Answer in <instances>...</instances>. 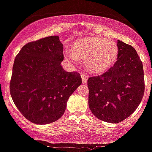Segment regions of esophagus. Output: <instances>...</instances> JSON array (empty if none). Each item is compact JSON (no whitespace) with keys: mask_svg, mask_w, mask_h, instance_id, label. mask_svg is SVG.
Here are the masks:
<instances>
[{"mask_svg":"<svg viewBox=\"0 0 152 152\" xmlns=\"http://www.w3.org/2000/svg\"><path fill=\"white\" fill-rule=\"evenodd\" d=\"M81 78H82V82H83V83H87V82H88V76H87V75L82 74Z\"/></svg>","mask_w":152,"mask_h":152,"instance_id":"esophagus-1","label":"esophagus"}]
</instances>
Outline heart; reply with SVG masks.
Here are the masks:
<instances>
[{"instance_id":"obj_1","label":"heart","mask_w":152,"mask_h":152,"mask_svg":"<svg viewBox=\"0 0 152 152\" xmlns=\"http://www.w3.org/2000/svg\"><path fill=\"white\" fill-rule=\"evenodd\" d=\"M118 47L115 42L104 38H85L73 45V51L66 49L65 56L74 64L86 59L88 69L94 72L104 71L117 60Z\"/></svg>"}]
</instances>
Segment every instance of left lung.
I'll list each match as a JSON object with an SVG mask.
<instances>
[{"mask_svg":"<svg viewBox=\"0 0 152 152\" xmlns=\"http://www.w3.org/2000/svg\"><path fill=\"white\" fill-rule=\"evenodd\" d=\"M117 61L100 76L90 77L88 105L101 121L118 123L129 118L144 93V69L132 46L118 40Z\"/></svg>","mask_w":152,"mask_h":152,"instance_id":"left-lung-1","label":"left lung"}]
</instances>
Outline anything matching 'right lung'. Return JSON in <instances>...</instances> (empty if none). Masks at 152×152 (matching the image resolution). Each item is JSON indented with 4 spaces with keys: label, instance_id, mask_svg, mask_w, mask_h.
I'll return each mask as SVG.
<instances>
[{
    "label": "right lung",
    "instance_id": "add662e5",
    "mask_svg": "<svg viewBox=\"0 0 152 152\" xmlns=\"http://www.w3.org/2000/svg\"><path fill=\"white\" fill-rule=\"evenodd\" d=\"M63 45L56 35L26 44L15 57L11 96L20 113L34 124L61 118L69 98L82 83L78 72L63 69Z\"/></svg>",
    "mask_w": 152,
    "mask_h": 152
}]
</instances>
